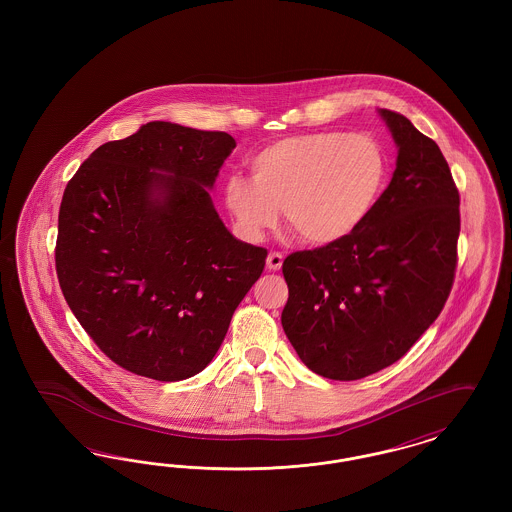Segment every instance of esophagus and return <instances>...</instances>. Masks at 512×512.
<instances>
[{"instance_id": "1", "label": "esophagus", "mask_w": 512, "mask_h": 512, "mask_svg": "<svg viewBox=\"0 0 512 512\" xmlns=\"http://www.w3.org/2000/svg\"><path fill=\"white\" fill-rule=\"evenodd\" d=\"M282 263H284V257H282V253H268V270H274V272H276V270H280V268H282Z\"/></svg>"}]
</instances>
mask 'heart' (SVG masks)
Listing matches in <instances>:
<instances>
[{
  "label": "heart",
  "instance_id": "b5f03b06",
  "mask_svg": "<svg viewBox=\"0 0 512 512\" xmlns=\"http://www.w3.org/2000/svg\"><path fill=\"white\" fill-rule=\"evenodd\" d=\"M251 177L232 174L222 188L240 236L261 242L280 219L309 245L338 244L372 213L384 190V149L365 134L311 132L261 149Z\"/></svg>",
  "mask_w": 512,
  "mask_h": 512
}]
</instances>
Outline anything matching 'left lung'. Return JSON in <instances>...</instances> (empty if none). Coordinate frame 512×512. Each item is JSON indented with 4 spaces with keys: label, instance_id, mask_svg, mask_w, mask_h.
<instances>
[{
    "label": "left lung",
    "instance_id": "1",
    "mask_svg": "<svg viewBox=\"0 0 512 512\" xmlns=\"http://www.w3.org/2000/svg\"><path fill=\"white\" fill-rule=\"evenodd\" d=\"M397 146L390 186L345 240L286 257L282 328L307 368L359 380L399 361L453 286L459 192L438 144L378 109Z\"/></svg>",
    "mask_w": 512,
    "mask_h": 512
}]
</instances>
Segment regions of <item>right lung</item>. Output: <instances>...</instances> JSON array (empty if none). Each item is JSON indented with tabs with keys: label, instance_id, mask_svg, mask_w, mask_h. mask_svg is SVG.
Returning <instances> with one entry per match:
<instances>
[{
	"label": "right lung",
	"instance_id": "add662e5",
	"mask_svg": "<svg viewBox=\"0 0 512 512\" xmlns=\"http://www.w3.org/2000/svg\"><path fill=\"white\" fill-rule=\"evenodd\" d=\"M226 132L153 121L99 146L65 188L55 267L74 317L117 365L159 382L213 361L267 249L234 238L211 190Z\"/></svg>",
	"mask_w": 512,
	"mask_h": 512
}]
</instances>
